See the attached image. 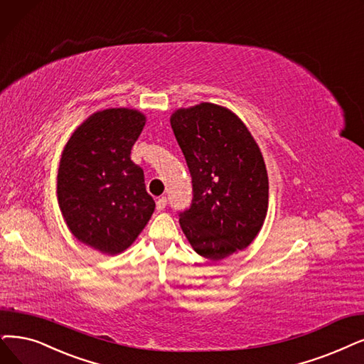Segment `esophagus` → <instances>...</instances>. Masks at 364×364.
Segmentation results:
<instances>
[{
  "mask_svg": "<svg viewBox=\"0 0 364 364\" xmlns=\"http://www.w3.org/2000/svg\"><path fill=\"white\" fill-rule=\"evenodd\" d=\"M166 206H167V198H166V197H161V198L156 200V210H158V212L164 210Z\"/></svg>",
  "mask_w": 364,
  "mask_h": 364,
  "instance_id": "obj_1",
  "label": "esophagus"
}]
</instances>
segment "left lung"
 I'll use <instances>...</instances> for the list:
<instances>
[{"mask_svg": "<svg viewBox=\"0 0 364 364\" xmlns=\"http://www.w3.org/2000/svg\"><path fill=\"white\" fill-rule=\"evenodd\" d=\"M193 178L179 224L193 250L220 261L248 248L264 224L269 179L255 139L230 109L200 103L170 116Z\"/></svg>", "mask_w": 364, "mask_h": 364, "instance_id": "8db88e82", "label": "left lung"}]
</instances>
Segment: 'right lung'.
<instances>
[{"label": "right lung", "mask_w": 364, "mask_h": 364, "mask_svg": "<svg viewBox=\"0 0 364 364\" xmlns=\"http://www.w3.org/2000/svg\"><path fill=\"white\" fill-rule=\"evenodd\" d=\"M146 124L136 109L112 107L88 116L64 146L56 196L79 242L116 255L134 243L155 210L143 170L129 158Z\"/></svg>", "instance_id": "right-lung-1"}]
</instances>
